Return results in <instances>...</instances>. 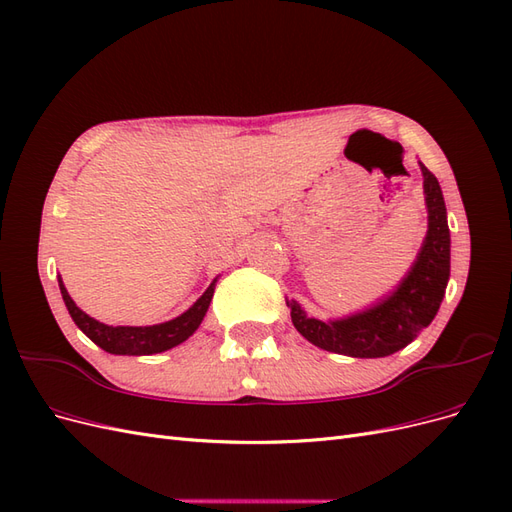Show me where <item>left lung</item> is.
I'll return each mask as SVG.
<instances>
[{
  "label": "left lung",
  "instance_id": "obj_1",
  "mask_svg": "<svg viewBox=\"0 0 512 512\" xmlns=\"http://www.w3.org/2000/svg\"><path fill=\"white\" fill-rule=\"evenodd\" d=\"M418 164L423 173L427 235L414 265L393 292L344 318H309L297 301L286 299L294 329L309 344L354 359H380L406 348L436 318L451 277V230L440 183L423 162Z\"/></svg>",
  "mask_w": 512,
  "mask_h": 512
}]
</instances>
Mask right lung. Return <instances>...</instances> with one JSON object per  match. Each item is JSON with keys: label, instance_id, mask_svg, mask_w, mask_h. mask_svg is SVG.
I'll list each match as a JSON object with an SVG mask.
<instances>
[{"label": "right lung", "instance_id": "1", "mask_svg": "<svg viewBox=\"0 0 512 512\" xmlns=\"http://www.w3.org/2000/svg\"><path fill=\"white\" fill-rule=\"evenodd\" d=\"M57 282H59L61 297H64V303L68 307L74 324L91 339V342L111 354L145 356V354H158V352L175 348L183 344L190 335H194V331L200 327V322H203L207 314L218 277H215V280L209 284V288L200 294V299L190 309H185L181 316L168 322L151 324V327H111V324H104L96 318H91L72 301L64 282H61V275L57 277Z\"/></svg>", "mask_w": 512, "mask_h": 512}]
</instances>
